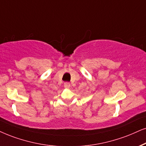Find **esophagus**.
Segmentation results:
<instances>
[{
  "label": "esophagus",
  "instance_id": "obj_1",
  "mask_svg": "<svg viewBox=\"0 0 146 146\" xmlns=\"http://www.w3.org/2000/svg\"><path fill=\"white\" fill-rule=\"evenodd\" d=\"M70 86H71V84H70V83H69V82H65L64 84V87L65 88H70Z\"/></svg>",
  "mask_w": 146,
  "mask_h": 146
}]
</instances>
